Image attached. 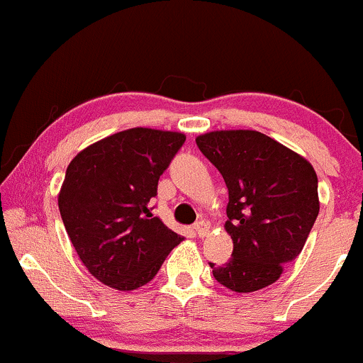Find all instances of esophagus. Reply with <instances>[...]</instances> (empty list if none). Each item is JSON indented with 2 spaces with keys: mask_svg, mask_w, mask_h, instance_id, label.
Returning <instances> with one entry per match:
<instances>
[{
  "mask_svg": "<svg viewBox=\"0 0 363 363\" xmlns=\"http://www.w3.org/2000/svg\"><path fill=\"white\" fill-rule=\"evenodd\" d=\"M193 230L200 238H203V236H207L208 231H211V226H208V223H205V220H198L193 226Z\"/></svg>",
  "mask_w": 363,
  "mask_h": 363,
  "instance_id": "34e87169",
  "label": "esophagus"
}]
</instances>
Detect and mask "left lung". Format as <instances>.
Returning <instances> with one entry per match:
<instances>
[{
    "mask_svg": "<svg viewBox=\"0 0 363 363\" xmlns=\"http://www.w3.org/2000/svg\"><path fill=\"white\" fill-rule=\"evenodd\" d=\"M196 146L223 175L228 188L224 224L233 255L211 262L213 278L235 292L274 284L303 250L320 211L318 179L311 163L255 130H213Z\"/></svg>",
    "mask_w": 363,
    "mask_h": 363,
    "instance_id": "obj_1",
    "label": "left lung"
}]
</instances>
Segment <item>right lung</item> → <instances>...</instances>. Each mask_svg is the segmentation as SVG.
Instances as JSON below:
<instances>
[{
	"mask_svg": "<svg viewBox=\"0 0 363 363\" xmlns=\"http://www.w3.org/2000/svg\"><path fill=\"white\" fill-rule=\"evenodd\" d=\"M184 140L181 132L128 128L71 160L60 216L78 257L108 287L127 292L146 285L184 240L151 213L160 175Z\"/></svg>",
	"mask_w": 363,
	"mask_h": 363,
	"instance_id": "add662e5",
	"label": "right lung"
}]
</instances>
